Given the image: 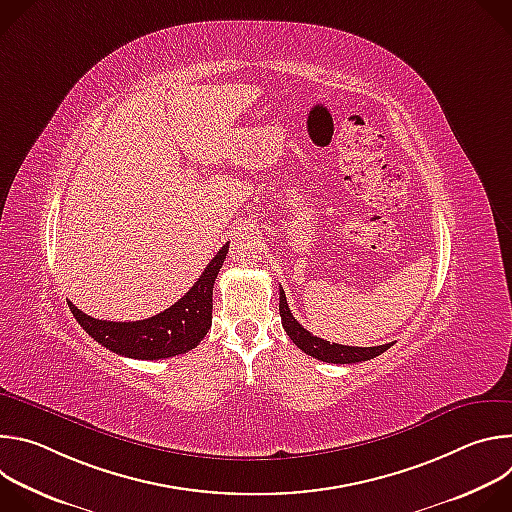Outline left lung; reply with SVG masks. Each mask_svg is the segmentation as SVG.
I'll use <instances>...</instances> for the list:
<instances>
[{
  "label": "left lung",
  "instance_id": "8db88e82",
  "mask_svg": "<svg viewBox=\"0 0 512 512\" xmlns=\"http://www.w3.org/2000/svg\"><path fill=\"white\" fill-rule=\"evenodd\" d=\"M279 316H281V324L283 330L287 332V336L294 340V344L304 350L306 354L324 360V362H334V364H352V362H360V360H371L379 354H383L385 350L391 348V344H381V346H344V344H336V342H328L324 338L314 336L312 332H308L294 316H291V310L287 306L283 289H279Z\"/></svg>",
  "mask_w": 512,
  "mask_h": 512
}]
</instances>
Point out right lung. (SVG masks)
<instances>
[{
  "label": "right lung",
  "mask_w": 512,
  "mask_h": 512,
  "mask_svg": "<svg viewBox=\"0 0 512 512\" xmlns=\"http://www.w3.org/2000/svg\"><path fill=\"white\" fill-rule=\"evenodd\" d=\"M229 253V243L218 249L198 281L168 310L137 322H107L68 308L83 330L115 354L141 360H160L184 354L200 344L212 326V285Z\"/></svg>",
  "instance_id": "add662e5"
}]
</instances>
